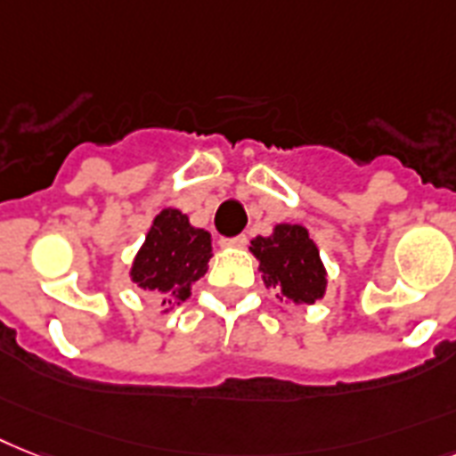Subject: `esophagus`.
Wrapping results in <instances>:
<instances>
[{
    "instance_id": "34e87169",
    "label": "esophagus",
    "mask_w": 456,
    "mask_h": 456,
    "mask_svg": "<svg viewBox=\"0 0 456 456\" xmlns=\"http://www.w3.org/2000/svg\"><path fill=\"white\" fill-rule=\"evenodd\" d=\"M222 243V248H246V243H248V236H234V239H222L220 240Z\"/></svg>"
}]
</instances>
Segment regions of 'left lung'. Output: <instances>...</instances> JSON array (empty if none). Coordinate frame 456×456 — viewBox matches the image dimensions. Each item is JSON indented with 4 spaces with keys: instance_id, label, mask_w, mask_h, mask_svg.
I'll use <instances>...</instances> for the list:
<instances>
[{
    "instance_id": "left-lung-1",
    "label": "left lung",
    "mask_w": 456,
    "mask_h": 456,
    "mask_svg": "<svg viewBox=\"0 0 456 456\" xmlns=\"http://www.w3.org/2000/svg\"><path fill=\"white\" fill-rule=\"evenodd\" d=\"M250 253L260 260L266 288H279L276 297L292 305H314L325 295L328 276L318 248L302 224H276L272 236L250 240Z\"/></svg>"
}]
</instances>
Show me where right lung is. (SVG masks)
I'll return each instance as SVG.
<instances>
[{"label": "right lung", "mask_w": 456, "mask_h": 456, "mask_svg": "<svg viewBox=\"0 0 456 456\" xmlns=\"http://www.w3.org/2000/svg\"><path fill=\"white\" fill-rule=\"evenodd\" d=\"M213 257L210 234L191 227L190 217L177 208H164L154 217L142 248L131 266L133 283L164 297L161 305H180L191 286L208 272Z\"/></svg>", "instance_id": "right-lung-1"}]
</instances>
